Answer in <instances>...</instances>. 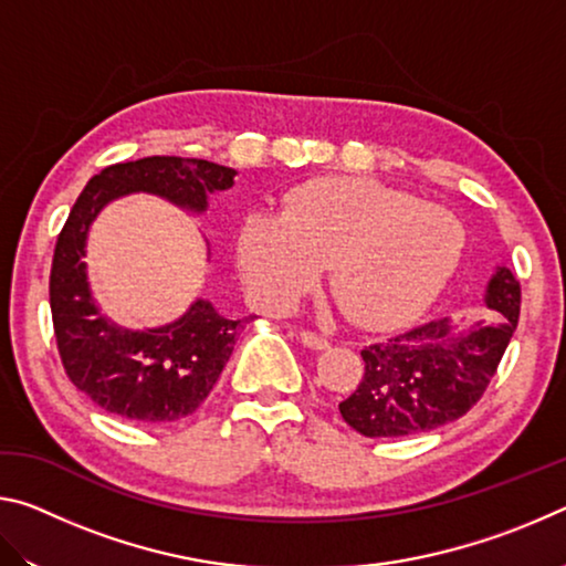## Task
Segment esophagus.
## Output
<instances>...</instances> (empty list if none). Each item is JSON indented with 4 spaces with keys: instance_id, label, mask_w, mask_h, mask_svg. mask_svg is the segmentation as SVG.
<instances>
[{
    "instance_id": "esophagus-1",
    "label": "esophagus",
    "mask_w": 566,
    "mask_h": 566,
    "mask_svg": "<svg viewBox=\"0 0 566 566\" xmlns=\"http://www.w3.org/2000/svg\"><path fill=\"white\" fill-rule=\"evenodd\" d=\"M300 342L304 344V347L317 349V352H322V349H327V347H329V339H327V337H322V334H317V332H310V329H302V332H300Z\"/></svg>"
}]
</instances>
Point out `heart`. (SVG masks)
I'll return each mask as SVG.
<instances>
[{
  "mask_svg": "<svg viewBox=\"0 0 566 566\" xmlns=\"http://www.w3.org/2000/svg\"><path fill=\"white\" fill-rule=\"evenodd\" d=\"M459 217L369 177H317L286 195L284 214L252 209L237 229V266L256 306L284 312L329 266L352 322L395 329L424 314L462 264Z\"/></svg>",
  "mask_w": 566,
  "mask_h": 566,
  "instance_id": "obj_1",
  "label": "heart"
}]
</instances>
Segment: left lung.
Returning a JSON list of instances; mask_svg holds the SVG:
<instances>
[{
  "label": "left lung",
  "mask_w": 566,
  "mask_h": 566,
  "mask_svg": "<svg viewBox=\"0 0 566 566\" xmlns=\"http://www.w3.org/2000/svg\"><path fill=\"white\" fill-rule=\"evenodd\" d=\"M484 304L492 317L462 332L442 317L364 347L359 387L339 401L354 432L397 439L432 432L464 417L490 387L520 322L522 290L512 270L496 266Z\"/></svg>",
  "instance_id": "8db88e82"
}]
</instances>
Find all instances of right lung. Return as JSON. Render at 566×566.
<instances>
[{"label": "right lung", "instance_id": "obj_1", "mask_svg": "<svg viewBox=\"0 0 566 566\" xmlns=\"http://www.w3.org/2000/svg\"><path fill=\"white\" fill-rule=\"evenodd\" d=\"M232 167L207 159L145 157L94 175L76 199L54 247L50 306L56 349L72 385L94 405L142 424H171L195 415L232 357L244 319L222 317L197 300L165 327L132 332L94 304L84 247L90 227L112 199L147 191L202 214L207 197L234 185Z\"/></svg>", "mask_w": 566, "mask_h": 566}]
</instances>
